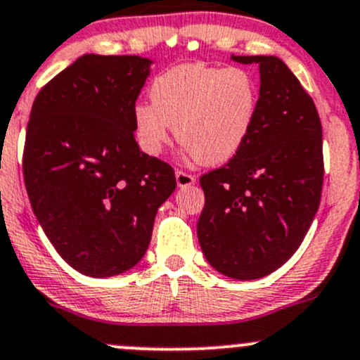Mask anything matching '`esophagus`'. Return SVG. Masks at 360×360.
Returning a JSON list of instances; mask_svg holds the SVG:
<instances>
[{
	"label": "esophagus",
	"instance_id": "1",
	"mask_svg": "<svg viewBox=\"0 0 360 360\" xmlns=\"http://www.w3.org/2000/svg\"><path fill=\"white\" fill-rule=\"evenodd\" d=\"M176 181H177V186L179 188H188V186H193V184L197 183V177L191 176V174H188V172H184V170H177Z\"/></svg>",
	"mask_w": 360,
	"mask_h": 360
}]
</instances>
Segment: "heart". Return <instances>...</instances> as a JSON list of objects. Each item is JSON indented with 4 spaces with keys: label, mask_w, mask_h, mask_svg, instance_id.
<instances>
[{
    "label": "heart",
    "mask_w": 360,
    "mask_h": 360,
    "mask_svg": "<svg viewBox=\"0 0 360 360\" xmlns=\"http://www.w3.org/2000/svg\"><path fill=\"white\" fill-rule=\"evenodd\" d=\"M151 103L132 110L134 141L148 157H158L176 137L200 163L217 165L240 151L259 108L254 76L240 68L181 64L158 75Z\"/></svg>",
    "instance_id": "heart-1"
}]
</instances>
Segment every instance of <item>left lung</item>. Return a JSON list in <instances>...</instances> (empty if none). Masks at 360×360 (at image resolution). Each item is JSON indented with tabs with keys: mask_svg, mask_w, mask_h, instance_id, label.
<instances>
[{
	"mask_svg": "<svg viewBox=\"0 0 360 360\" xmlns=\"http://www.w3.org/2000/svg\"><path fill=\"white\" fill-rule=\"evenodd\" d=\"M259 68V108L237 155L200 177L197 224L219 274L254 281L281 268L303 242L321 203L322 125L311 97L275 56H231Z\"/></svg>",
	"mask_w": 360,
	"mask_h": 360,
	"instance_id": "1",
	"label": "left lung"
}]
</instances>
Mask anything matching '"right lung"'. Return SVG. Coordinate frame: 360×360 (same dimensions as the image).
I'll use <instances>...</instances> for the list:
<instances>
[{"instance_id":"obj_1","label":"right lung","mask_w":360,"mask_h":360,"mask_svg":"<svg viewBox=\"0 0 360 360\" xmlns=\"http://www.w3.org/2000/svg\"><path fill=\"white\" fill-rule=\"evenodd\" d=\"M151 64L85 53L39 90L29 116L31 207L63 259L94 278L143 259L160 205L176 190L172 167L134 141L132 110Z\"/></svg>"}]
</instances>
